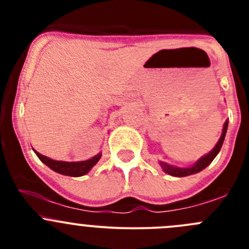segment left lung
<instances>
[{
	"label": "left lung",
	"mask_w": 249,
	"mask_h": 249,
	"mask_svg": "<svg viewBox=\"0 0 249 249\" xmlns=\"http://www.w3.org/2000/svg\"><path fill=\"white\" fill-rule=\"evenodd\" d=\"M228 124H229V122L225 120L224 125H223V131H222V135H220V139L218 140L217 144L214 145V148H213L210 153H207V154H205L203 157L200 158L195 164H193L192 166H188V167H178V166H175V165L167 164V162L165 161H159V165L162 169V171L167 173V175L173 176V177H185V176L195 175V173L202 171L203 169H206V167L213 161V159L217 157L218 153L220 152V148H222L223 142H224L225 135H227Z\"/></svg>",
	"instance_id": "1"
}]
</instances>
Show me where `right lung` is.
<instances>
[{"label": "right lung", "instance_id": "obj_1", "mask_svg": "<svg viewBox=\"0 0 249 249\" xmlns=\"http://www.w3.org/2000/svg\"><path fill=\"white\" fill-rule=\"evenodd\" d=\"M35 153L38 157V159L43 164H46L49 169H52L53 171L64 176H71V177H80V176L87 175L97 164V161L101 159L102 155V153H99L95 157L84 160V161H62V160L50 159V158L46 157V155L39 154L36 150H35Z\"/></svg>", "mask_w": 249, "mask_h": 249}]
</instances>
